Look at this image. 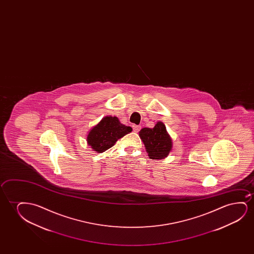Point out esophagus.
I'll list each match as a JSON object with an SVG mask.
<instances>
[{"mask_svg": "<svg viewBox=\"0 0 254 254\" xmlns=\"http://www.w3.org/2000/svg\"><path fill=\"white\" fill-rule=\"evenodd\" d=\"M140 128H141L140 126L132 125V130H133V132H138L139 130H140Z\"/></svg>", "mask_w": 254, "mask_h": 254, "instance_id": "obj_1", "label": "esophagus"}]
</instances>
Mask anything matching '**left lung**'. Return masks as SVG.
<instances>
[{
    "label": "left lung",
    "mask_w": 254,
    "mask_h": 254,
    "mask_svg": "<svg viewBox=\"0 0 254 254\" xmlns=\"http://www.w3.org/2000/svg\"><path fill=\"white\" fill-rule=\"evenodd\" d=\"M139 133L152 160L163 159L170 153L173 142L162 122H158L153 128H142Z\"/></svg>",
    "instance_id": "8db88e82"
}]
</instances>
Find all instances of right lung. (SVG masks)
<instances>
[{
	"instance_id": "1",
	"label": "right lung",
	"mask_w": 254,
	"mask_h": 254,
	"mask_svg": "<svg viewBox=\"0 0 254 254\" xmlns=\"http://www.w3.org/2000/svg\"><path fill=\"white\" fill-rule=\"evenodd\" d=\"M132 130L131 127L122 124L117 117L107 116L91 129L87 134V143L94 151L103 153Z\"/></svg>"
}]
</instances>
